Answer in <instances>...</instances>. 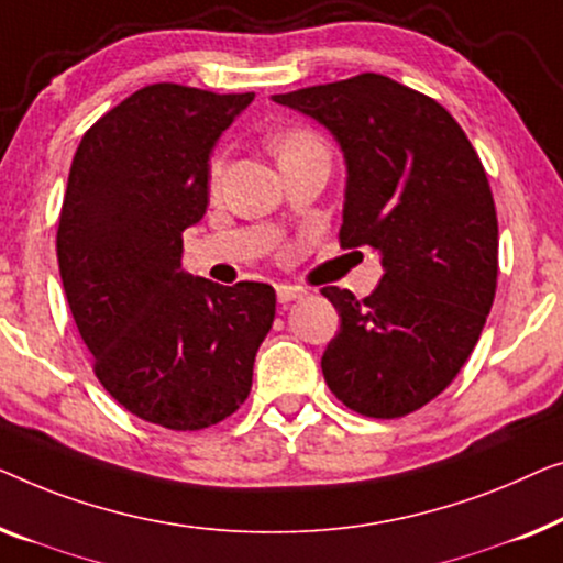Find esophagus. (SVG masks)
I'll list each match as a JSON object with an SVG mask.
<instances>
[{"mask_svg":"<svg viewBox=\"0 0 563 563\" xmlns=\"http://www.w3.org/2000/svg\"><path fill=\"white\" fill-rule=\"evenodd\" d=\"M275 292H278L280 303H290V300H298V298L306 296V290L298 288V285H278Z\"/></svg>","mask_w":563,"mask_h":563,"instance_id":"34e87169","label":"esophagus"}]
</instances>
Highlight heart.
<instances>
[{"label":"heart","instance_id":"b5f03b06","mask_svg":"<svg viewBox=\"0 0 563 563\" xmlns=\"http://www.w3.org/2000/svg\"><path fill=\"white\" fill-rule=\"evenodd\" d=\"M273 150H275V155H278V161L283 163V161H290V157L313 153V150H327V147H323V142L316 137L311 130L292 126V130H283L278 137L273 140ZM221 173H224V155H217L211 161V168H209V180L213 188L219 186Z\"/></svg>","mask_w":563,"mask_h":563}]
</instances>
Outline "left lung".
<instances>
[{
	"label": "left lung",
	"mask_w": 563,
	"mask_h": 563,
	"mask_svg": "<svg viewBox=\"0 0 563 563\" xmlns=\"http://www.w3.org/2000/svg\"><path fill=\"white\" fill-rule=\"evenodd\" d=\"M327 126L346 165L342 247H372L367 298L321 288L339 334L321 357L329 390L369 418L437 398L477 344L497 288V213L472 142L446 109L379 74L275 93Z\"/></svg>",
	"instance_id": "1"
}]
</instances>
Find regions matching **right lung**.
I'll use <instances>...</instances> for the list:
<instances>
[{"label":"right lung","instance_id":"add662e5","mask_svg":"<svg viewBox=\"0 0 563 563\" xmlns=\"http://www.w3.org/2000/svg\"><path fill=\"white\" fill-rule=\"evenodd\" d=\"M252 99L145 86L84 134L70 163L55 240L70 313L104 390L163 429L232 416L275 319L271 285L227 288L180 267L184 232L209 206L213 147Z\"/></svg>","mask_w":563,"mask_h":563}]
</instances>
